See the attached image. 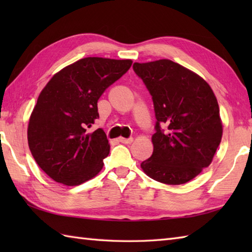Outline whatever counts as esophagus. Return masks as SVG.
Here are the masks:
<instances>
[{"label":"esophagus","mask_w":252,"mask_h":252,"mask_svg":"<svg viewBox=\"0 0 252 252\" xmlns=\"http://www.w3.org/2000/svg\"><path fill=\"white\" fill-rule=\"evenodd\" d=\"M119 142L123 144H131L133 142V138H125V137H120Z\"/></svg>","instance_id":"34e87169"}]
</instances>
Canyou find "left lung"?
<instances>
[{
  "mask_svg": "<svg viewBox=\"0 0 252 252\" xmlns=\"http://www.w3.org/2000/svg\"><path fill=\"white\" fill-rule=\"evenodd\" d=\"M133 69L153 96L157 119L154 152L141 168L160 183H187L210 165L222 140L216 95L200 76L170 60L134 63Z\"/></svg>",
  "mask_w": 252,
  "mask_h": 252,
  "instance_id": "8db88e82",
  "label": "left lung"
}]
</instances>
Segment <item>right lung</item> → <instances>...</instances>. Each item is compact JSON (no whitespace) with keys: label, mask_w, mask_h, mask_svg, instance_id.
<instances>
[{"label":"right lung","mask_w":252,"mask_h":252,"mask_svg":"<svg viewBox=\"0 0 252 252\" xmlns=\"http://www.w3.org/2000/svg\"><path fill=\"white\" fill-rule=\"evenodd\" d=\"M132 63L85 57L56 72L41 91L27 134L35 162L51 179L77 186L103 169L110 151L108 140L103 129L88 132V127L98 118L101 94Z\"/></svg>","instance_id":"1"}]
</instances>
